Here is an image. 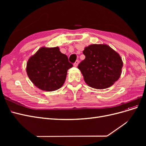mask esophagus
Returning <instances> with one entry per match:
<instances>
[{
	"label": "esophagus",
	"mask_w": 146,
	"mask_h": 146,
	"mask_svg": "<svg viewBox=\"0 0 146 146\" xmlns=\"http://www.w3.org/2000/svg\"><path fill=\"white\" fill-rule=\"evenodd\" d=\"M78 63H79L78 60H77V61H76V62H75V63H74V66H75V67H77L78 65Z\"/></svg>",
	"instance_id": "34e87169"
}]
</instances>
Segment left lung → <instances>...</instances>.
<instances>
[{"instance_id":"left-lung-1","label":"left lung","mask_w":146,"mask_h":146,"mask_svg":"<svg viewBox=\"0 0 146 146\" xmlns=\"http://www.w3.org/2000/svg\"><path fill=\"white\" fill-rule=\"evenodd\" d=\"M85 59L78 64L84 80L94 89L112 86L120 77L123 62L117 52L105 44H94L83 51Z\"/></svg>"}]
</instances>
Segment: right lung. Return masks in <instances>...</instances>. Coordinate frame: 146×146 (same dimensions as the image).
I'll return each mask as SVG.
<instances>
[{"instance_id": "1", "label": "right lung", "mask_w": 146, "mask_h": 146, "mask_svg": "<svg viewBox=\"0 0 146 146\" xmlns=\"http://www.w3.org/2000/svg\"><path fill=\"white\" fill-rule=\"evenodd\" d=\"M72 66L58 47H42L29 58L26 72L35 86L42 91H54L63 85L68 70Z\"/></svg>"}]
</instances>
